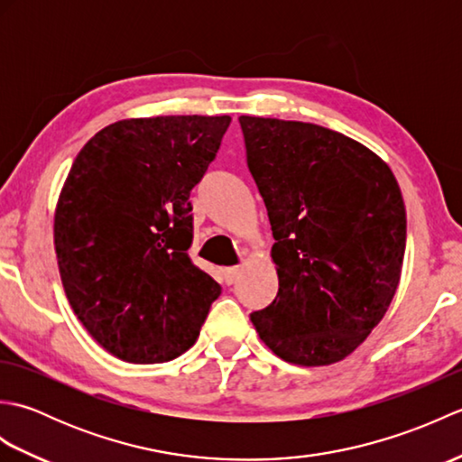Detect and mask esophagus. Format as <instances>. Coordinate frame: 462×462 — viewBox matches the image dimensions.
<instances>
[{
    "instance_id": "34e87169",
    "label": "esophagus",
    "mask_w": 462,
    "mask_h": 462,
    "mask_svg": "<svg viewBox=\"0 0 462 462\" xmlns=\"http://www.w3.org/2000/svg\"><path fill=\"white\" fill-rule=\"evenodd\" d=\"M238 278H240V268L238 266L224 270V280H226V283H228V286H232V283L236 282Z\"/></svg>"
}]
</instances>
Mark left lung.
I'll return each instance as SVG.
<instances>
[{
	"label": "left lung",
	"mask_w": 462,
	"mask_h": 462,
	"mask_svg": "<svg viewBox=\"0 0 462 462\" xmlns=\"http://www.w3.org/2000/svg\"><path fill=\"white\" fill-rule=\"evenodd\" d=\"M238 121L280 280L278 296L250 319L283 361H341L383 319L399 286L407 242L399 184L375 152L326 126Z\"/></svg>",
	"instance_id": "1"
}]
</instances>
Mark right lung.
<instances>
[{
  "instance_id": "add662e5",
  "label": "right lung",
  "mask_w": 462,
  "mask_h": 462,
  "mask_svg": "<svg viewBox=\"0 0 462 462\" xmlns=\"http://www.w3.org/2000/svg\"><path fill=\"white\" fill-rule=\"evenodd\" d=\"M230 121L189 115L113 123L69 171L55 210L59 272L77 318L115 357H179L220 296L189 256L190 190Z\"/></svg>"
}]
</instances>
